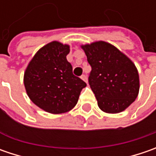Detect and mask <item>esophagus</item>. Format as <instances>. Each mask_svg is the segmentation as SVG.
<instances>
[{
  "label": "esophagus",
  "mask_w": 156,
  "mask_h": 156,
  "mask_svg": "<svg viewBox=\"0 0 156 156\" xmlns=\"http://www.w3.org/2000/svg\"><path fill=\"white\" fill-rule=\"evenodd\" d=\"M81 80H83V81H85L86 83H87V75H82L81 76Z\"/></svg>",
  "instance_id": "1"
}]
</instances>
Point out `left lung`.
Segmentation results:
<instances>
[{"label": "left lung", "mask_w": 156, "mask_h": 156, "mask_svg": "<svg viewBox=\"0 0 156 156\" xmlns=\"http://www.w3.org/2000/svg\"><path fill=\"white\" fill-rule=\"evenodd\" d=\"M92 70L88 82L101 110L108 114L124 111L138 96V70L129 57L103 41L81 45Z\"/></svg>", "instance_id": "1"}]
</instances>
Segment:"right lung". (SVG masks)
<instances>
[{
  "label": "right lung",
  "instance_id": "obj_1",
  "mask_svg": "<svg viewBox=\"0 0 156 156\" xmlns=\"http://www.w3.org/2000/svg\"><path fill=\"white\" fill-rule=\"evenodd\" d=\"M70 46L54 41L41 48L27 64L23 82L27 96L48 113L57 115L75 108L87 84L73 75L67 61Z\"/></svg>",
  "mask_w": 156,
  "mask_h": 156
}]
</instances>
